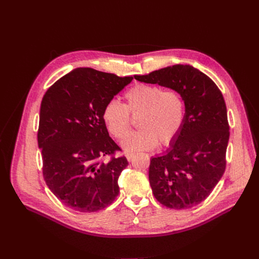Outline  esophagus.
Returning a JSON list of instances; mask_svg holds the SVG:
<instances>
[{
	"instance_id": "esophagus-1",
	"label": "esophagus",
	"mask_w": 259,
	"mask_h": 259,
	"mask_svg": "<svg viewBox=\"0 0 259 259\" xmlns=\"http://www.w3.org/2000/svg\"><path fill=\"white\" fill-rule=\"evenodd\" d=\"M134 156H135L134 153H126V159H127L128 161H132L133 159H134Z\"/></svg>"
}]
</instances>
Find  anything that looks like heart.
<instances>
[{"mask_svg": "<svg viewBox=\"0 0 259 259\" xmlns=\"http://www.w3.org/2000/svg\"><path fill=\"white\" fill-rule=\"evenodd\" d=\"M125 105L110 100L105 106L103 119L109 132L122 138L130 130L131 116H138L139 131L131 133L122 140L126 152L152 150L159 142L168 146L174 142L183 127L186 103L182 93L165 90L153 84L138 83L124 94Z\"/></svg>", "mask_w": 259, "mask_h": 259, "instance_id": "heart-1", "label": "heart"}]
</instances>
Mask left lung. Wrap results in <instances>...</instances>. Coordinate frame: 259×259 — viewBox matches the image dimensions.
Returning a JSON list of instances; mask_svg holds the SVG:
<instances>
[{
    "label": "left lung",
    "mask_w": 259,
    "mask_h": 259,
    "mask_svg": "<svg viewBox=\"0 0 259 259\" xmlns=\"http://www.w3.org/2000/svg\"><path fill=\"white\" fill-rule=\"evenodd\" d=\"M134 77L182 93L186 103L183 127L166 152L151 158L149 182L164 206L186 209L198 205L213 191L226 168L229 124L223 94L206 74L190 65H174Z\"/></svg>",
    "instance_id": "obj_1"
}]
</instances>
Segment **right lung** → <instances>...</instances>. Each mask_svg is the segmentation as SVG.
Returning a JSON list of instances; mask_svg holds the SVG:
<instances>
[{"label":"right lung","instance_id":"obj_1","mask_svg":"<svg viewBox=\"0 0 259 259\" xmlns=\"http://www.w3.org/2000/svg\"><path fill=\"white\" fill-rule=\"evenodd\" d=\"M92 68H76L55 82L43 96L37 144L46 185L64 204L83 213L110 205L120 192L117 179L128 165L109 136L105 106L130 84ZM110 160L104 161V156Z\"/></svg>","mask_w":259,"mask_h":259}]
</instances>
